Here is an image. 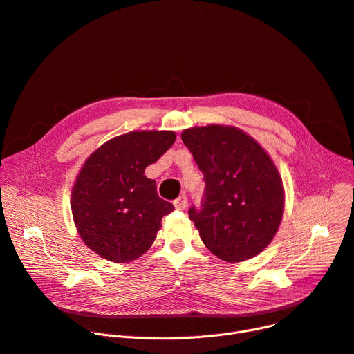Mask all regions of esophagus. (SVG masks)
<instances>
[{"mask_svg": "<svg viewBox=\"0 0 354 354\" xmlns=\"http://www.w3.org/2000/svg\"><path fill=\"white\" fill-rule=\"evenodd\" d=\"M174 207H176V210H184L185 207H187V198H185V196H180L177 200H174Z\"/></svg>", "mask_w": 354, "mask_h": 354, "instance_id": "esophagus-1", "label": "esophagus"}]
</instances>
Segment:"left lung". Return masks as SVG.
Wrapping results in <instances>:
<instances>
[{"label": "left lung", "instance_id": "1", "mask_svg": "<svg viewBox=\"0 0 354 354\" xmlns=\"http://www.w3.org/2000/svg\"><path fill=\"white\" fill-rule=\"evenodd\" d=\"M204 174L200 210L189 218L218 259L240 263L260 254L274 239L284 213V187L272 157L233 126L209 124L181 133Z\"/></svg>", "mask_w": 354, "mask_h": 354}]
</instances>
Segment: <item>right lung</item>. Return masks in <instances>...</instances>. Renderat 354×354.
Returning a JSON list of instances; mask_svg holds the SVG:
<instances>
[{
	"label": "right lung",
	"mask_w": 354,
	"mask_h": 354,
	"mask_svg": "<svg viewBox=\"0 0 354 354\" xmlns=\"http://www.w3.org/2000/svg\"><path fill=\"white\" fill-rule=\"evenodd\" d=\"M176 141L174 131H131L104 142L86 160L71 190L82 241L100 257L129 263L149 250L174 205L144 176Z\"/></svg>",
	"instance_id": "add662e5"
}]
</instances>
